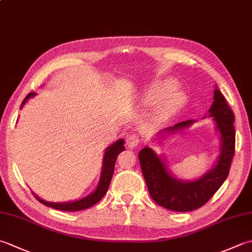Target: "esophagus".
Listing matches in <instances>:
<instances>
[{"label":"esophagus","mask_w":252,"mask_h":252,"mask_svg":"<svg viewBox=\"0 0 252 252\" xmlns=\"http://www.w3.org/2000/svg\"><path fill=\"white\" fill-rule=\"evenodd\" d=\"M138 144H140V136L135 133H131V134L126 137V145L127 147L133 148L137 146Z\"/></svg>","instance_id":"obj_1"}]
</instances>
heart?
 Listing matches in <instances>:
<instances>
[{"label": "heart", "mask_w": 252, "mask_h": 252, "mask_svg": "<svg viewBox=\"0 0 252 252\" xmlns=\"http://www.w3.org/2000/svg\"><path fill=\"white\" fill-rule=\"evenodd\" d=\"M179 84L173 79L155 81L147 87L142 94L144 105L152 106L156 103L152 112L155 121H164L172 117L184 105L186 96Z\"/></svg>", "instance_id": "b5f03b06"}]
</instances>
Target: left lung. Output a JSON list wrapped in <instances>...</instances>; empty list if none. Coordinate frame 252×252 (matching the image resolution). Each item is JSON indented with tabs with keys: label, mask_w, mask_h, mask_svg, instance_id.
<instances>
[{
	"label": "left lung",
	"mask_w": 252,
	"mask_h": 252,
	"mask_svg": "<svg viewBox=\"0 0 252 252\" xmlns=\"http://www.w3.org/2000/svg\"><path fill=\"white\" fill-rule=\"evenodd\" d=\"M213 99L209 116L212 117L216 129L220 133L221 153L217 164L201 178L195 181L178 180L170 173L163 158L158 156L152 148L145 147L138 153L148 191L159 206L179 212L196 210L205 205L226 180L235 154V117L218 88L215 90ZM194 122L196 121L186 120L176 123L162 130L161 134H172L184 130ZM161 134L160 136H162Z\"/></svg>",
	"instance_id": "obj_1"
}]
</instances>
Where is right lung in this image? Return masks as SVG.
<instances>
[{"label":"right lung","instance_id":"add662e5","mask_svg":"<svg viewBox=\"0 0 252 252\" xmlns=\"http://www.w3.org/2000/svg\"><path fill=\"white\" fill-rule=\"evenodd\" d=\"M34 95H35L34 92H31L27 95L23 103H21L20 108L26 104L27 100H28L30 97H33ZM123 145H125V141L121 138V140L116 141L112 145L106 148L104 159H103V169H101L98 185L92 194H90L89 196L82 198V199H79L76 201H68V202H50V201H45L43 199H41L40 197H37L34 194L33 196L41 203H43V205L57 209V210H63V211H80L94 206L95 203H97L101 198L105 196L107 189H108L112 174H114L115 163H116L118 155L125 151V146Z\"/></svg>","mask_w":252,"mask_h":252}]
</instances>
